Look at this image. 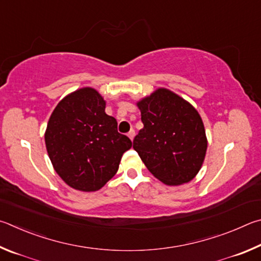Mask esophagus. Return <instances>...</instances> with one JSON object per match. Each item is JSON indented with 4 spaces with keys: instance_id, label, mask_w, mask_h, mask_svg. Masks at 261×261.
Segmentation results:
<instances>
[{
    "instance_id": "obj_1",
    "label": "esophagus",
    "mask_w": 261,
    "mask_h": 261,
    "mask_svg": "<svg viewBox=\"0 0 261 261\" xmlns=\"http://www.w3.org/2000/svg\"><path fill=\"white\" fill-rule=\"evenodd\" d=\"M128 138H129L130 140H133L134 139V136H135V130L134 129H130L129 132H128Z\"/></svg>"
}]
</instances>
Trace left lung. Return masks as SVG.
<instances>
[{
	"mask_svg": "<svg viewBox=\"0 0 261 261\" xmlns=\"http://www.w3.org/2000/svg\"><path fill=\"white\" fill-rule=\"evenodd\" d=\"M144 127L133 148L152 174L168 186L187 184L202 167L207 149L202 118L193 105L165 88L138 103Z\"/></svg>",
	"mask_w": 261,
	"mask_h": 261,
	"instance_id": "left-lung-1",
	"label": "left lung"
}]
</instances>
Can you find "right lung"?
Returning <instances> with one entry per match:
<instances>
[{
    "mask_svg": "<svg viewBox=\"0 0 261 261\" xmlns=\"http://www.w3.org/2000/svg\"><path fill=\"white\" fill-rule=\"evenodd\" d=\"M105 113V100L89 87L64 97L49 119L44 140L55 171L72 188L95 191L118 171L132 141Z\"/></svg>",
    "mask_w": 261,
    "mask_h": 261,
    "instance_id": "obj_1",
    "label": "right lung"
}]
</instances>
